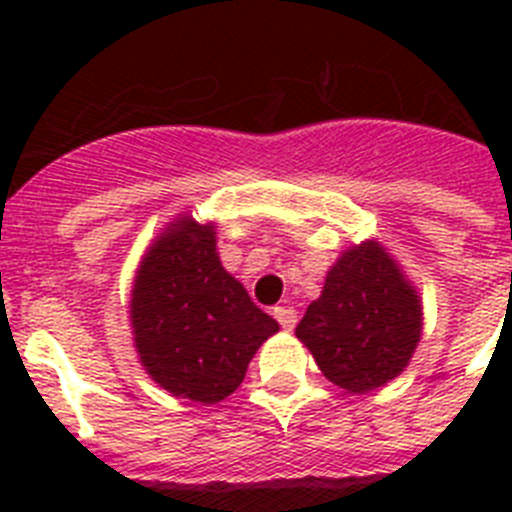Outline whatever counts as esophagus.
Here are the masks:
<instances>
[{
	"instance_id": "34e87169",
	"label": "esophagus",
	"mask_w": 512,
	"mask_h": 512,
	"mask_svg": "<svg viewBox=\"0 0 512 512\" xmlns=\"http://www.w3.org/2000/svg\"><path fill=\"white\" fill-rule=\"evenodd\" d=\"M274 318L279 320V325H282L284 330H292L297 325V310H292V307H274Z\"/></svg>"
}]
</instances>
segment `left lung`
<instances>
[{"label":"left lung","mask_w":512,"mask_h":512,"mask_svg":"<svg viewBox=\"0 0 512 512\" xmlns=\"http://www.w3.org/2000/svg\"><path fill=\"white\" fill-rule=\"evenodd\" d=\"M295 336L328 382L364 395L405 372L423 336V302L387 248L364 241L330 266Z\"/></svg>","instance_id":"left-lung-1"}]
</instances>
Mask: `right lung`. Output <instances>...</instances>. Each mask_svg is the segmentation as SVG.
Listing matches in <instances>:
<instances>
[{"label": "right lung", "instance_id": "right-lung-1", "mask_svg": "<svg viewBox=\"0 0 512 512\" xmlns=\"http://www.w3.org/2000/svg\"><path fill=\"white\" fill-rule=\"evenodd\" d=\"M130 328L140 364L158 387L215 405L238 390L253 354L279 323L220 264L215 223L179 215L140 259Z\"/></svg>", "mask_w": 512, "mask_h": 512}]
</instances>
